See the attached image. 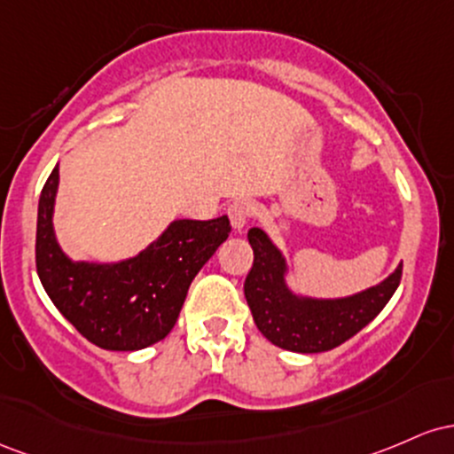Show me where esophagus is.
Masks as SVG:
<instances>
[{"label": "esophagus", "mask_w": 454, "mask_h": 454, "mask_svg": "<svg viewBox=\"0 0 454 454\" xmlns=\"http://www.w3.org/2000/svg\"><path fill=\"white\" fill-rule=\"evenodd\" d=\"M227 214H229V221H231L233 229H244L248 221L253 218L254 214V203L251 200H236L227 206Z\"/></svg>", "instance_id": "obj_1"}]
</instances>
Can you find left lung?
<instances>
[{
	"instance_id": "left-lung-1",
	"label": "left lung",
	"mask_w": 454,
	"mask_h": 454,
	"mask_svg": "<svg viewBox=\"0 0 454 454\" xmlns=\"http://www.w3.org/2000/svg\"><path fill=\"white\" fill-rule=\"evenodd\" d=\"M253 268L244 281V295L259 333L277 348L298 354H319L339 348L373 322L388 304L401 283L403 266L375 287L348 298H309L298 295L285 283L287 263L283 253L259 227L248 231Z\"/></svg>"
}]
</instances>
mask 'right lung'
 <instances>
[{
    "mask_svg": "<svg viewBox=\"0 0 454 454\" xmlns=\"http://www.w3.org/2000/svg\"><path fill=\"white\" fill-rule=\"evenodd\" d=\"M59 167L51 171L38 201L35 270L59 313L90 343L137 351L171 333L192 278L227 240V216L173 221L145 251L117 263L73 262L53 231Z\"/></svg>",
    "mask_w": 454,
    "mask_h": 454,
    "instance_id": "right-lung-1",
    "label": "right lung"
}]
</instances>
